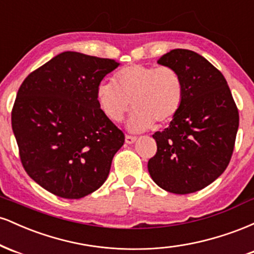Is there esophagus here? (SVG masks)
Returning <instances> with one entry per match:
<instances>
[{"mask_svg": "<svg viewBox=\"0 0 254 254\" xmlns=\"http://www.w3.org/2000/svg\"><path fill=\"white\" fill-rule=\"evenodd\" d=\"M137 139L136 136H131V135H127L125 136V143L127 144H132L133 142H135Z\"/></svg>", "mask_w": 254, "mask_h": 254, "instance_id": "esophagus-1", "label": "esophagus"}]
</instances>
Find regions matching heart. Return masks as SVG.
<instances>
[{
  "label": "heart",
  "instance_id": "1",
  "mask_svg": "<svg viewBox=\"0 0 254 254\" xmlns=\"http://www.w3.org/2000/svg\"><path fill=\"white\" fill-rule=\"evenodd\" d=\"M112 80L99 82L95 89L97 104L105 117L119 122L131 101L135 110L127 127L132 131L149 129L154 122L168 123L183 105L182 76L170 65L130 64L116 71Z\"/></svg>",
  "mask_w": 254,
  "mask_h": 254
}]
</instances>
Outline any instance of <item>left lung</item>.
Returning a JSON list of instances; mask_svg holds the SVG:
<instances>
[{"instance_id":"left-lung-1","label":"left lung","mask_w":254,"mask_h":254,"mask_svg":"<svg viewBox=\"0 0 254 254\" xmlns=\"http://www.w3.org/2000/svg\"><path fill=\"white\" fill-rule=\"evenodd\" d=\"M157 63L179 72L184 100L170 127L153 135L157 151L148 171L164 190L192 193L210 185L228 166L239 111L222 72L197 52L174 49Z\"/></svg>"}]
</instances>
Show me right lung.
I'll use <instances>...</instances> for the list:
<instances>
[{"label":"right lung","mask_w":254,"mask_h":254,"mask_svg":"<svg viewBox=\"0 0 254 254\" xmlns=\"http://www.w3.org/2000/svg\"><path fill=\"white\" fill-rule=\"evenodd\" d=\"M118 65L65 51L20 86L11 127L25 171L46 191L78 199L107 179L125 136L99 109L95 89Z\"/></svg>","instance_id":"right-lung-1"}]
</instances>
